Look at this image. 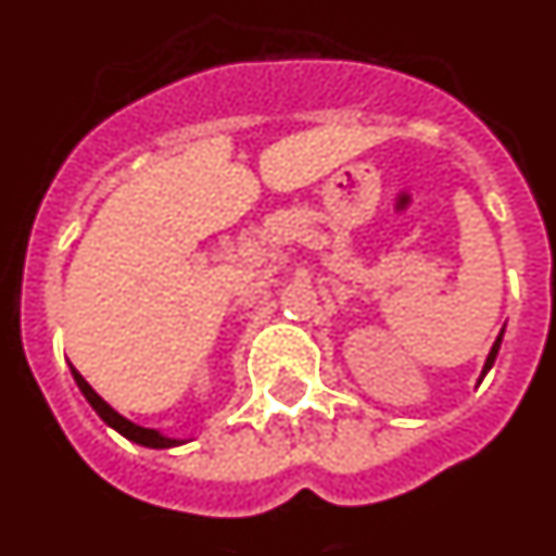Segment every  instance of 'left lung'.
Returning a JSON list of instances; mask_svg holds the SVG:
<instances>
[{
  "label": "left lung",
  "mask_w": 556,
  "mask_h": 556,
  "mask_svg": "<svg viewBox=\"0 0 556 556\" xmlns=\"http://www.w3.org/2000/svg\"><path fill=\"white\" fill-rule=\"evenodd\" d=\"M503 336V333H501ZM501 336H497V342H494V348H492V353H489V358H486V365H483V376H486L489 372V367L494 365V356H497V350H501Z\"/></svg>",
  "instance_id": "1"
}]
</instances>
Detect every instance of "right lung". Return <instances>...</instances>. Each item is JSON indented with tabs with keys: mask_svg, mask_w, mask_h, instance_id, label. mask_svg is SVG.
<instances>
[{
	"mask_svg": "<svg viewBox=\"0 0 556 556\" xmlns=\"http://www.w3.org/2000/svg\"><path fill=\"white\" fill-rule=\"evenodd\" d=\"M73 379H76V384H78V390H81V393H84V399L90 401V407L96 409V413L101 415V418H104V421L110 424L112 429H118V432L124 438H129V441H135V444L149 446V450H166V446H177V444H180V441H172V438L157 435L155 429L138 427V424L127 421L124 415L115 413V409H112L110 404H106V401L101 399V395H98L96 390H92V387L87 384V381H84V376L76 370V367H73Z\"/></svg>",
	"mask_w": 556,
	"mask_h": 556,
	"instance_id": "1",
	"label": "right lung"
}]
</instances>
